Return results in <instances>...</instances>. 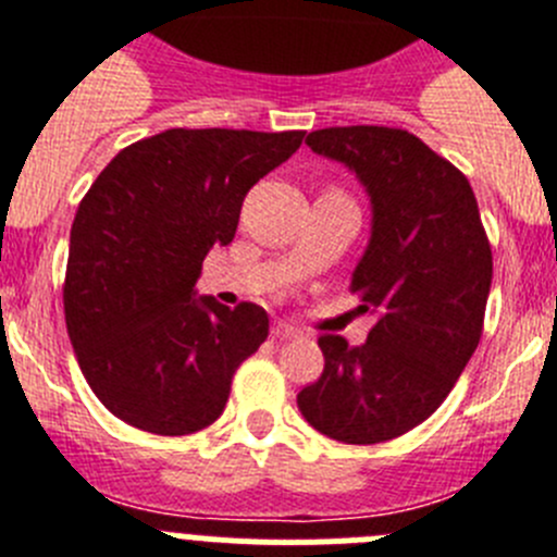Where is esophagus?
<instances>
[{"label": "esophagus", "instance_id": "esophagus-1", "mask_svg": "<svg viewBox=\"0 0 557 557\" xmlns=\"http://www.w3.org/2000/svg\"><path fill=\"white\" fill-rule=\"evenodd\" d=\"M270 334H273L275 339H295V337H301V332L295 326H289V323H273V329H270Z\"/></svg>", "mask_w": 557, "mask_h": 557}]
</instances>
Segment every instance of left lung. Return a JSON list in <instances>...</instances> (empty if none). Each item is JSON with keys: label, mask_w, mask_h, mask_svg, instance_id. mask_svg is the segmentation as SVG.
Returning a JSON list of instances; mask_svg holds the SVG:
<instances>
[{"label": "left lung", "mask_w": 557, "mask_h": 557, "mask_svg": "<svg viewBox=\"0 0 557 557\" xmlns=\"http://www.w3.org/2000/svg\"><path fill=\"white\" fill-rule=\"evenodd\" d=\"M307 145L348 166L371 200L351 293L376 323L362 346L318 337L326 366L298 410L334 441L382 444L426 421L469 366L494 275L488 236L466 175L412 133L323 127Z\"/></svg>", "instance_id": "8db88e82"}]
</instances>
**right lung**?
<instances>
[{"instance_id": "right-lung-1", "label": "right lung", "mask_w": 557, "mask_h": 557, "mask_svg": "<svg viewBox=\"0 0 557 557\" xmlns=\"http://www.w3.org/2000/svg\"><path fill=\"white\" fill-rule=\"evenodd\" d=\"M304 131H172L125 147L81 200L63 309L88 387L136 430L191 435L225 410L234 371L268 337L256 304L198 295L203 259L228 245L250 186Z\"/></svg>"}]
</instances>
